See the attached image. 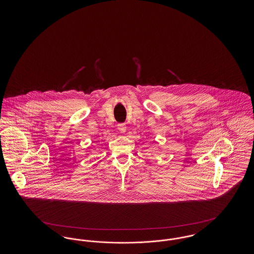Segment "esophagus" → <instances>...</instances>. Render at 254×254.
Returning <instances> with one entry per match:
<instances>
[{
  "label": "esophagus",
  "mask_w": 254,
  "mask_h": 254,
  "mask_svg": "<svg viewBox=\"0 0 254 254\" xmlns=\"http://www.w3.org/2000/svg\"><path fill=\"white\" fill-rule=\"evenodd\" d=\"M118 129H119V131L121 133L126 132V130H127V126H126V124H119V125H118Z\"/></svg>",
  "instance_id": "esophagus-1"
}]
</instances>
